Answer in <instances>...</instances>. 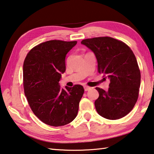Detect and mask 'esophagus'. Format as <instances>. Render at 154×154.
I'll return each instance as SVG.
<instances>
[{
  "instance_id": "obj_1",
  "label": "esophagus",
  "mask_w": 154,
  "mask_h": 154,
  "mask_svg": "<svg viewBox=\"0 0 154 154\" xmlns=\"http://www.w3.org/2000/svg\"><path fill=\"white\" fill-rule=\"evenodd\" d=\"M91 89L90 87H89V86H84V89H85V91L89 90V89Z\"/></svg>"
}]
</instances>
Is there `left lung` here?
Listing matches in <instances>:
<instances>
[{"label": "left lung", "mask_w": 154, "mask_h": 154, "mask_svg": "<svg viewBox=\"0 0 154 154\" xmlns=\"http://www.w3.org/2000/svg\"><path fill=\"white\" fill-rule=\"evenodd\" d=\"M81 43L94 53L98 72L110 80L108 91L96 88L97 113L110 120L122 118L132 110L139 96L141 72L135 54L127 44L110 37L85 39Z\"/></svg>", "instance_id": "left-lung-1"}]
</instances>
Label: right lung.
<instances>
[{"label":"right lung","mask_w":154,"mask_h":154,"mask_svg":"<svg viewBox=\"0 0 154 154\" xmlns=\"http://www.w3.org/2000/svg\"><path fill=\"white\" fill-rule=\"evenodd\" d=\"M77 41L50 40L35 46L23 63L25 95L31 109L44 123L60 127L72 122L77 115L84 93L81 85L72 88L59 85L66 70L65 57Z\"/></svg>","instance_id":"right-lung-1"}]
</instances>
